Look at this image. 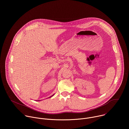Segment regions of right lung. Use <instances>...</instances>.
Instances as JSON below:
<instances>
[{
  "instance_id": "add662e5",
  "label": "right lung",
  "mask_w": 129,
  "mask_h": 129,
  "mask_svg": "<svg viewBox=\"0 0 129 129\" xmlns=\"http://www.w3.org/2000/svg\"><path fill=\"white\" fill-rule=\"evenodd\" d=\"M53 95H51V96H50V97H49V98H51V96H53Z\"/></svg>"
}]
</instances>
